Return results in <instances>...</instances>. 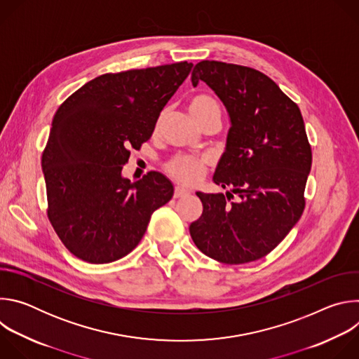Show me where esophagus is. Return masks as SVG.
Listing matches in <instances>:
<instances>
[{
	"label": "esophagus",
	"mask_w": 359,
	"mask_h": 359,
	"mask_svg": "<svg viewBox=\"0 0 359 359\" xmlns=\"http://www.w3.org/2000/svg\"><path fill=\"white\" fill-rule=\"evenodd\" d=\"M187 194H190V191H189V190H186L184 187H182V186H176V187H175V193H173L175 198L184 197V196H187Z\"/></svg>",
	"instance_id": "esophagus-1"
}]
</instances>
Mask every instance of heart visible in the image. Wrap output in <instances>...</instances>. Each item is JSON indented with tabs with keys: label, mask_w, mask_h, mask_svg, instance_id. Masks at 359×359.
<instances>
[{
	"label": "heart",
	"mask_w": 359,
	"mask_h": 359,
	"mask_svg": "<svg viewBox=\"0 0 359 359\" xmlns=\"http://www.w3.org/2000/svg\"><path fill=\"white\" fill-rule=\"evenodd\" d=\"M189 109L193 118L200 122L204 116L217 114L220 115V107L217 104V100L212 97L210 95H196L190 99L189 102ZM210 159L208 156H189V155H177L172 158L166 163V172L175 177L177 182L187 184V186H194L200 183L203 176L206 175L208 165Z\"/></svg>",
	"instance_id": "obj_1"
}]
</instances>
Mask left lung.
I'll list each match as a JSON object with an SVG mask.
<instances>
[{
    "instance_id": "8db88e82",
    "label": "left lung",
    "mask_w": 359,
    "mask_h": 359,
    "mask_svg": "<svg viewBox=\"0 0 359 359\" xmlns=\"http://www.w3.org/2000/svg\"><path fill=\"white\" fill-rule=\"evenodd\" d=\"M206 82L222 99L231 128L215 183L231 193H197L201 216L189 227L197 248L224 264L271 252L299 220L313 163L301 111L263 72L201 61L191 83ZM239 198L231 202L233 194Z\"/></svg>"
}]
</instances>
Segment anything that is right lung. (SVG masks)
<instances>
[{"label":"right lung","instance_id":"1","mask_svg":"<svg viewBox=\"0 0 359 359\" xmlns=\"http://www.w3.org/2000/svg\"><path fill=\"white\" fill-rule=\"evenodd\" d=\"M187 61L104 74L58 108L42 151L48 219L75 257L105 264L129 254L150 216L173 196L158 172L130 183L121 172L149 140L191 71Z\"/></svg>","mask_w":359,"mask_h":359}]
</instances>
